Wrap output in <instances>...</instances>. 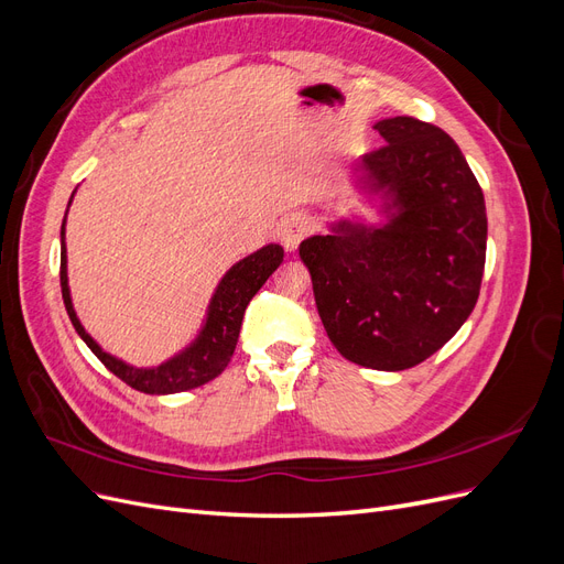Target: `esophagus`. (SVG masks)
Returning a JSON list of instances; mask_svg holds the SVG:
<instances>
[{
  "label": "esophagus",
  "mask_w": 564,
  "mask_h": 564,
  "mask_svg": "<svg viewBox=\"0 0 564 564\" xmlns=\"http://www.w3.org/2000/svg\"><path fill=\"white\" fill-rule=\"evenodd\" d=\"M311 220H308V216H303V214H292V216H286L284 220H282V226H280V240H282V245H284V249L286 251H294L296 247H299V242L303 240L305 235L311 232Z\"/></svg>",
  "instance_id": "1"
}]
</instances>
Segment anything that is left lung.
<instances>
[{
	"label": "left lung",
	"instance_id": "1",
	"mask_svg": "<svg viewBox=\"0 0 564 564\" xmlns=\"http://www.w3.org/2000/svg\"><path fill=\"white\" fill-rule=\"evenodd\" d=\"M386 145L355 166L386 199V226L338 220L299 247L319 319L346 360L402 371L429 360L480 296L482 187L449 133L416 117L373 124Z\"/></svg>",
	"mask_w": 564,
	"mask_h": 564
}]
</instances>
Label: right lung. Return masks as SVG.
Wrapping results in <instances>:
<instances>
[{"mask_svg": "<svg viewBox=\"0 0 564 564\" xmlns=\"http://www.w3.org/2000/svg\"><path fill=\"white\" fill-rule=\"evenodd\" d=\"M63 235L65 220L61 226V292L65 311L70 315L75 332L117 379H122L133 390L148 392V395H172V392L191 390L216 379L218 373L228 367L235 352L237 336H240L242 317L249 301L256 296V292H259L284 259V249L280 245H268L247 256L240 263H235L216 286V294L209 303L207 322H204V327L193 344L176 357H172V360L162 362L160 367L135 369L108 355L87 332H84L82 322L77 319L70 299V286H67V256Z\"/></svg>", "mask_w": 564, "mask_h": 564, "instance_id": "obj_1", "label": "right lung"}]
</instances>
